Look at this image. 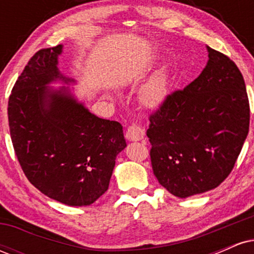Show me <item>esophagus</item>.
I'll return each instance as SVG.
<instances>
[{
	"label": "esophagus",
	"instance_id": "1",
	"mask_svg": "<svg viewBox=\"0 0 254 254\" xmlns=\"http://www.w3.org/2000/svg\"><path fill=\"white\" fill-rule=\"evenodd\" d=\"M125 137H127L129 141L132 142L141 141L144 137V130L142 129L141 127H138V125H130V127H127V132H125Z\"/></svg>",
	"mask_w": 254,
	"mask_h": 254
}]
</instances>
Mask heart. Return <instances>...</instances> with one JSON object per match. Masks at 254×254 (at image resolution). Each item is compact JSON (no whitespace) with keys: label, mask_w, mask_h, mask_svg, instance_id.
Here are the masks:
<instances>
[{"label":"heart","mask_w":254,"mask_h":254,"mask_svg":"<svg viewBox=\"0 0 254 254\" xmlns=\"http://www.w3.org/2000/svg\"><path fill=\"white\" fill-rule=\"evenodd\" d=\"M171 71L167 65L156 69L138 90L139 103L147 109H157L170 95Z\"/></svg>","instance_id":"b5f03b06"}]
</instances>
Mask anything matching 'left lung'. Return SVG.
Segmentation results:
<instances>
[{"mask_svg":"<svg viewBox=\"0 0 254 254\" xmlns=\"http://www.w3.org/2000/svg\"><path fill=\"white\" fill-rule=\"evenodd\" d=\"M196 80L168 95L150 116L147 136L154 176L173 196L217 188L234 167L250 127L243 75L226 55L206 46Z\"/></svg>","mask_w":254,"mask_h":254,"instance_id":"1","label":"left lung"}]
</instances>
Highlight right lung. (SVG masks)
<instances>
[{"mask_svg":"<svg viewBox=\"0 0 254 254\" xmlns=\"http://www.w3.org/2000/svg\"><path fill=\"white\" fill-rule=\"evenodd\" d=\"M62 51L39 50L16 80L8 101L10 137L32 185L66 205H90L109 189L127 142L118 122L90 113L69 87H50L75 83L58 69Z\"/></svg>","mask_w":254,"mask_h":254,"instance_id":"add662e5","label":"right lung"}]
</instances>
